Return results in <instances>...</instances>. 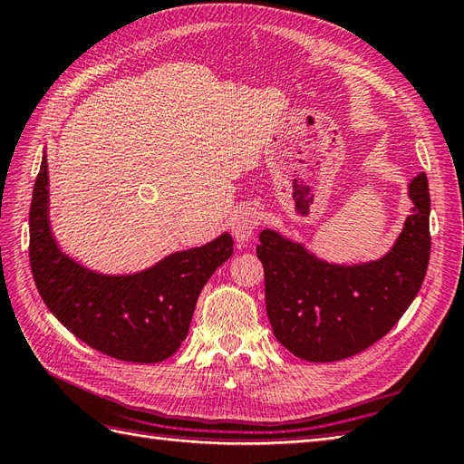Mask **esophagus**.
<instances>
[{"instance_id": "obj_1", "label": "esophagus", "mask_w": 464, "mask_h": 464, "mask_svg": "<svg viewBox=\"0 0 464 464\" xmlns=\"http://www.w3.org/2000/svg\"><path fill=\"white\" fill-rule=\"evenodd\" d=\"M261 223V211L255 205H243L231 219V233L239 245L247 243L253 237V231Z\"/></svg>"}]
</instances>
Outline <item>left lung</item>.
I'll return each instance as SVG.
<instances>
[{
	"label": "left lung",
	"mask_w": 464,
	"mask_h": 464,
	"mask_svg": "<svg viewBox=\"0 0 464 464\" xmlns=\"http://www.w3.org/2000/svg\"><path fill=\"white\" fill-rule=\"evenodd\" d=\"M411 215L387 255L367 263H329L303 243L265 229L257 257L275 337L295 357L333 362L384 337L417 293L430 257V195L425 173L409 183Z\"/></svg>",
	"instance_id": "obj_1"
}]
</instances>
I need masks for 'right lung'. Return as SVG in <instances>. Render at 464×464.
<instances>
[{
  "label": "right lung",
  "mask_w": 464,
  "mask_h": 464,
  "mask_svg": "<svg viewBox=\"0 0 464 464\" xmlns=\"http://www.w3.org/2000/svg\"><path fill=\"white\" fill-rule=\"evenodd\" d=\"M233 255L229 233L175 251L130 275H105L69 257L49 225L44 153L29 209V261L47 309L90 347L127 362H160L181 347L205 283Z\"/></svg>",
  "instance_id": "1"
}]
</instances>
